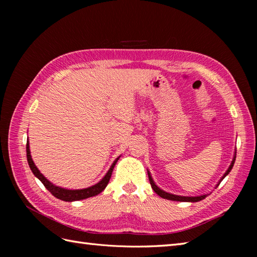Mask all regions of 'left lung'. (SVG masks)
<instances>
[{"label":"left lung","instance_id":"left-lung-1","mask_svg":"<svg viewBox=\"0 0 257 257\" xmlns=\"http://www.w3.org/2000/svg\"><path fill=\"white\" fill-rule=\"evenodd\" d=\"M235 158H236V156H234V159H233V161H232V163H231L230 168L227 169V171L225 172L224 176L222 177L221 180L224 179V178L227 176V174H228V172H230V171L232 170V168H233V166H234V162H235ZM148 177H149V181H150V184H151V188L154 189V191H155V192H156L158 195L161 196V198H163V199L171 200V201H180V202H198V201H201V200L205 199L206 196H207L206 194L200 195V196H180V195H174V194L167 193V192H165V191H162L161 189H159V188L157 187V185H156L155 182H154V180H152V178H151L149 172H148ZM220 183H221V181L219 182V184H220ZM219 184H217V185H219Z\"/></svg>","mask_w":257,"mask_h":257}]
</instances>
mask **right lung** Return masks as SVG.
Instances as JSON below:
<instances>
[{
    "instance_id": "1",
    "label": "right lung",
    "mask_w": 257,
    "mask_h": 257,
    "mask_svg": "<svg viewBox=\"0 0 257 257\" xmlns=\"http://www.w3.org/2000/svg\"><path fill=\"white\" fill-rule=\"evenodd\" d=\"M26 157H27V162H29V166L31 168L32 172L34 173V176L37 177L38 179L41 180V182L45 185V188L50 191V192L55 196V198L59 199V200H63V201H68V202H72V201H78V200H84L87 198H90V196H95L97 194H99L101 191L105 190V188L107 187V184L109 182V180H110L111 177V173L113 170V167L116 166V163L118 161L119 158H117L116 160L113 161L112 166L109 169V171L106 173V176L102 178L101 181L98 182L97 184L92 185L90 188H87V189H81V190H67V189H63V188H59L56 187V185L52 184L48 180L43 176V174L40 172V170L36 168V166L34 165V162L32 160V157H31V152H30V145H29V141L26 143Z\"/></svg>"
}]
</instances>
